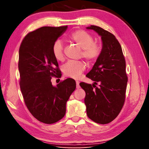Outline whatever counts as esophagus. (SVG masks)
Wrapping results in <instances>:
<instances>
[{"instance_id": "34e87169", "label": "esophagus", "mask_w": 149, "mask_h": 149, "mask_svg": "<svg viewBox=\"0 0 149 149\" xmlns=\"http://www.w3.org/2000/svg\"><path fill=\"white\" fill-rule=\"evenodd\" d=\"M76 87H77V89H79V81H76Z\"/></svg>"}]
</instances>
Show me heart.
<instances>
[{
  "label": "heart",
  "instance_id": "1",
  "mask_svg": "<svg viewBox=\"0 0 149 149\" xmlns=\"http://www.w3.org/2000/svg\"><path fill=\"white\" fill-rule=\"evenodd\" d=\"M69 40L81 49L80 56L89 63H93L99 59L102 53V46L94 42V38L84 30L78 29L73 31L68 37ZM54 57L61 61L64 59L63 43L60 40H56L52 48ZM85 69V64L82 61H69L62 66V72L65 76L73 79H78Z\"/></svg>",
  "mask_w": 149,
  "mask_h": 149
}]
</instances>
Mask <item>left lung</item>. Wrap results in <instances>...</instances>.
Segmentation results:
<instances>
[{
    "instance_id": "obj_1",
    "label": "left lung",
    "mask_w": 149,
    "mask_h": 149,
    "mask_svg": "<svg viewBox=\"0 0 149 149\" xmlns=\"http://www.w3.org/2000/svg\"><path fill=\"white\" fill-rule=\"evenodd\" d=\"M87 29L94 30L101 37L102 50L86 75L94 84L82 82L79 85L86 94L84 101L87 116L96 123L107 124L118 116L124 104L127 83L125 60L114 35L96 26Z\"/></svg>"
}]
</instances>
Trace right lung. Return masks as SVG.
I'll return each mask as SVG.
<instances>
[{
  "instance_id": "add662e5",
  "label": "right lung",
  "mask_w": 149,
  "mask_h": 149,
  "mask_svg": "<svg viewBox=\"0 0 149 149\" xmlns=\"http://www.w3.org/2000/svg\"><path fill=\"white\" fill-rule=\"evenodd\" d=\"M68 26L42 27L29 33L19 49L20 89L30 113L42 123L51 124L64 116L65 105L76 84L72 78L53 86L52 77L60 75L52 48Z\"/></svg>"
}]
</instances>
